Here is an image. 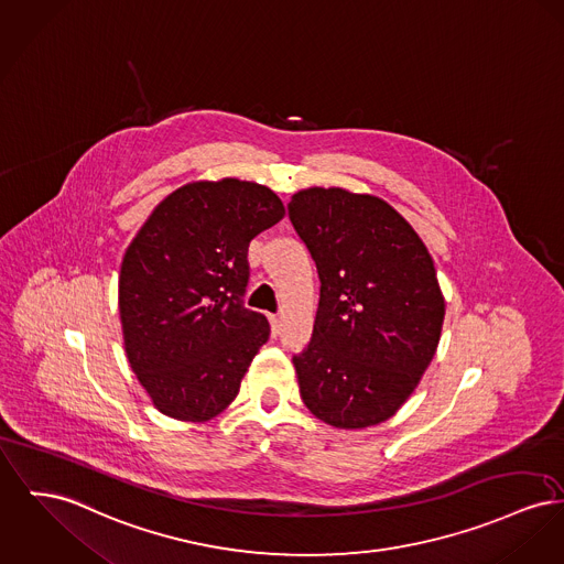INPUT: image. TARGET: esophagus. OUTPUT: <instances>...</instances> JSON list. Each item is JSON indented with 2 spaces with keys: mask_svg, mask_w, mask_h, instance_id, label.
Here are the masks:
<instances>
[{
  "mask_svg": "<svg viewBox=\"0 0 564 564\" xmlns=\"http://www.w3.org/2000/svg\"><path fill=\"white\" fill-rule=\"evenodd\" d=\"M270 326H272V336H279V332H281L279 315H270Z\"/></svg>",
  "mask_w": 564,
  "mask_h": 564,
  "instance_id": "esophagus-1",
  "label": "esophagus"
}]
</instances>
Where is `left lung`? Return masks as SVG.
<instances>
[{
  "label": "left lung",
  "mask_w": 564,
  "mask_h": 564,
  "mask_svg": "<svg viewBox=\"0 0 564 564\" xmlns=\"http://www.w3.org/2000/svg\"><path fill=\"white\" fill-rule=\"evenodd\" d=\"M288 208L322 281L313 338L294 358L300 397L334 429L377 426L415 392L438 347L445 299L431 253L372 194L306 187Z\"/></svg>",
  "instance_id": "8db88e82"
}]
</instances>
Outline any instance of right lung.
Returning a JSON list of instances; mask_svg holds the SVG:
<instances>
[{
	"label": "right lung",
	"instance_id": "add662e5",
	"mask_svg": "<svg viewBox=\"0 0 564 564\" xmlns=\"http://www.w3.org/2000/svg\"><path fill=\"white\" fill-rule=\"evenodd\" d=\"M285 206L265 185L194 181L162 199L126 249L119 272L123 347L155 409L208 422L228 409L270 336L242 306L247 251Z\"/></svg>",
	"mask_w": 564,
	"mask_h": 564
}]
</instances>
